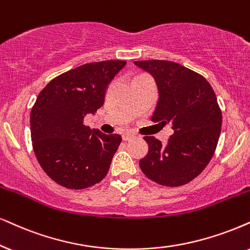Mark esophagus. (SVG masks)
Wrapping results in <instances>:
<instances>
[{
  "label": "esophagus",
  "mask_w": 250,
  "mask_h": 250,
  "mask_svg": "<svg viewBox=\"0 0 250 250\" xmlns=\"http://www.w3.org/2000/svg\"><path fill=\"white\" fill-rule=\"evenodd\" d=\"M135 137L136 136L134 134H130V132H125V134H123V136H122L123 141H131V140H134Z\"/></svg>",
  "instance_id": "obj_1"
}]
</instances>
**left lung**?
I'll return each instance as SVG.
<instances>
[{"mask_svg":"<svg viewBox=\"0 0 250 250\" xmlns=\"http://www.w3.org/2000/svg\"><path fill=\"white\" fill-rule=\"evenodd\" d=\"M156 80L159 100L151 121L172 123L174 134L166 146L145 136L147 154L140 160L142 172L166 187H179L203 172L216 151L222 110L212 86L203 76L179 63L164 60L136 61Z\"/></svg>","mask_w":250,"mask_h":250,"instance_id":"left-lung-1","label":"left lung"}]
</instances>
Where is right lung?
Returning a JSON list of instances; mask_svg holds the SVG:
<instances>
[{
  "instance_id": "obj_1",
  "label": "right lung",
  "mask_w": 250,
  "mask_h": 250,
  "mask_svg": "<svg viewBox=\"0 0 250 250\" xmlns=\"http://www.w3.org/2000/svg\"><path fill=\"white\" fill-rule=\"evenodd\" d=\"M125 61L86 63L52 80L31 110V140L41 168L69 189H85L108 173L122 137L84 125L105 102L108 84Z\"/></svg>"
}]
</instances>
